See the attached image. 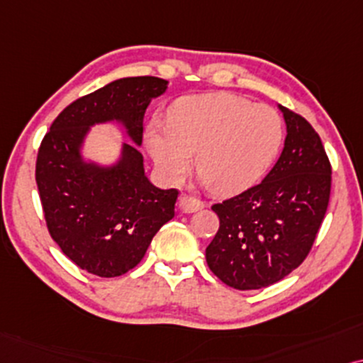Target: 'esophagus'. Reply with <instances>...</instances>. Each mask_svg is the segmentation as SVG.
Returning a JSON list of instances; mask_svg holds the SVG:
<instances>
[{"label": "esophagus", "instance_id": "obj_1", "mask_svg": "<svg viewBox=\"0 0 363 363\" xmlns=\"http://www.w3.org/2000/svg\"><path fill=\"white\" fill-rule=\"evenodd\" d=\"M202 207H204V202L196 199V197H191V196H181L179 197V209H181L182 212H197L201 211Z\"/></svg>", "mask_w": 363, "mask_h": 363}]
</instances>
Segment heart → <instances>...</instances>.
Here are the masks:
<instances>
[{"label": "heart", "instance_id": "1", "mask_svg": "<svg viewBox=\"0 0 363 363\" xmlns=\"http://www.w3.org/2000/svg\"><path fill=\"white\" fill-rule=\"evenodd\" d=\"M284 138L279 113L239 96H186L169 111L167 125H149L147 149L171 182L196 169L217 194H235L264 176Z\"/></svg>", "mask_w": 363, "mask_h": 363}]
</instances>
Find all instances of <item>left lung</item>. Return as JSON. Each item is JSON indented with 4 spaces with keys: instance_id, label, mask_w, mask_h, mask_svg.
I'll use <instances>...</instances> for the list:
<instances>
[{
    "instance_id": "obj_1",
    "label": "left lung",
    "mask_w": 363,
    "mask_h": 363,
    "mask_svg": "<svg viewBox=\"0 0 363 363\" xmlns=\"http://www.w3.org/2000/svg\"><path fill=\"white\" fill-rule=\"evenodd\" d=\"M284 149L260 184L212 206L219 230L206 249L209 269L238 291L269 287L311 252L330 199L332 167L320 138L301 114L279 106Z\"/></svg>"
}]
</instances>
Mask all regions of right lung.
I'll list each match as a JSON object with an SVG mask.
<instances>
[{"label":"right lung","instance_id":"obj_1","mask_svg":"<svg viewBox=\"0 0 363 363\" xmlns=\"http://www.w3.org/2000/svg\"><path fill=\"white\" fill-rule=\"evenodd\" d=\"M166 89L167 81L154 76L113 81L62 109L43 138L36 184L48 230L62 254L89 274L118 277L136 267L174 217L179 192L152 186L143 154L130 145H123L113 167L86 163L84 138L91 125L116 120L141 146L144 113Z\"/></svg>","mask_w":363,"mask_h":363}]
</instances>
